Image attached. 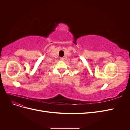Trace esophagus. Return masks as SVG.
<instances>
[{
    "label": "esophagus",
    "instance_id": "1",
    "mask_svg": "<svg viewBox=\"0 0 130 130\" xmlns=\"http://www.w3.org/2000/svg\"><path fill=\"white\" fill-rule=\"evenodd\" d=\"M60 60H61V61H64V58H63V57H61V58H60Z\"/></svg>",
    "mask_w": 130,
    "mask_h": 130
}]
</instances>
